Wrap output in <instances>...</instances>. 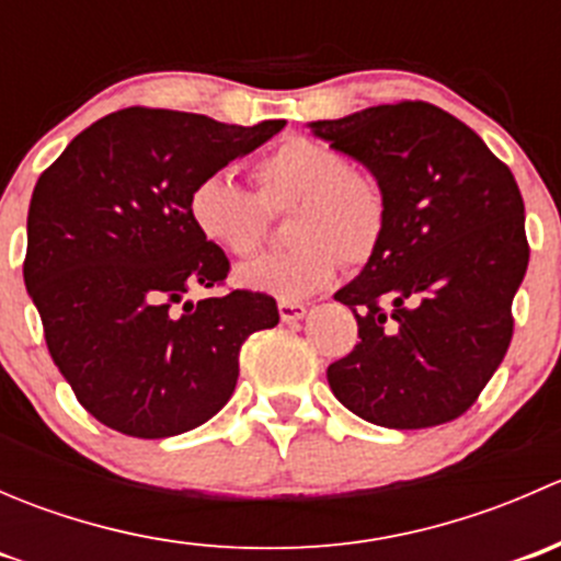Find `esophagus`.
I'll list each match as a JSON object with an SVG mask.
<instances>
[{
  "label": "esophagus",
  "instance_id": "obj_1",
  "mask_svg": "<svg viewBox=\"0 0 561 561\" xmlns=\"http://www.w3.org/2000/svg\"><path fill=\"white\" fill-rule=\"evenodd\" d=\"M304 314H307V307H304V304L279 301V317H282V322H287V325H290V322L304 320Z\"/></svg>",
  "mask_w": 561,
  "mask_h": 561
}]
</instances>
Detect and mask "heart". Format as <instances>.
Masks as SVG:
<instances>
[{"mask_svg":"<svg viewBox=\"0 0 561 561\" xmlns=\"http://www.w3.org/2000/svg\"><path fill=\"white\" fill-rule=\"evenodd\" d=\"M252 175L257 195L228 173H211L186 201L197 233L233 257L257 252L271 211L290 208L285 236L293 244L239 271L249 290L301 301L331 285L342 260L366 263L386 239V190L336 146L290 135L254 162Z\"/></svg>","mask_w":561,"mask_h":561,"instance_id":"obj_1","label":"heart"}]
</instances>
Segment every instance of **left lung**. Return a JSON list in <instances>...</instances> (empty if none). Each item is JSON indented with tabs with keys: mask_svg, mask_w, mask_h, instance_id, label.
<instances>
[{
	"mask_svg": "<svg viewBox=\"0 0 561 561\" xmlns=\"http://www.w3.org/2000/svg\"><path fill=\"white\" fill-rule=\"evenodd\" d=\"M309 129L364 162L388 197L375 257L336 301L358 339L328 366L333 396L386 428L463 415L511 347L529 263L524 201L478 133L428 103L375 105Z\"/></svg>",
	"mask_w": 561,
	"mask_h": 561,
	"instance_id": "obj_1",
	"label": "left lung"
}]
</instances>
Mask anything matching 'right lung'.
Wrapping results in <instances>:
<instances>
[{"label": "right lung", "mask_w": 561, "mask_h": 561, "mask_svg": "<svg viewBox=\"0 0 561 561\" xmlns=\"http://www.w3.org/2000/svg\"><path fill=\"white\" fill-rule=\"evenodd\" d=\"M282 127L124 107L76 135L37 179L26 293L61 377L113 432L162 439L206 423L233 396L249 333L279 322L265 293L184 296L230 271L192 225V186Z\"/></svg>", "instance_id": "add662e5"}]
</instances>
